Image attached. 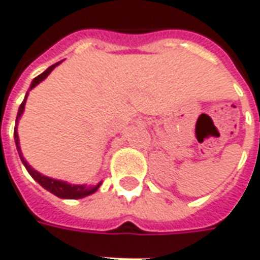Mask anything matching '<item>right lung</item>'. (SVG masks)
I'll use <instances>...</instances> for the list:
<instances>
[{
	"label": "right lung",
	"instance_id": "right-lung-1",
	"mask_svg": "<svg viewBox=\"0 0 260 260\" xmlns=\"http://www.w3.org/2000/svg\"><path fill=\"white\" fill-rule=\"evenodd\" d=\"M61 61L56 62V64H53L50 67L46 70L45 73H42L40 75H38L35 80L32 81V84L29 86V91L33 89L35 86L40 84L42 81L45 80L47 75L50 74L51 71L54 70V68L58 66ZM29 91L26 92V95H25V99H23V102L19 106V110H18V115H16V123H15V130H14V139H15V144H16V150L19 152V156H21L22 162L25 165V168L26 171L30 174L33 179L38 182L39 185L43 186L46 190H49L50 193L53 194H56L57 198L60 199H82L85 198V196H89L92 193H95L99 189V186L101 183H98L95 186H89V187H86V185H71V183H67V182H62V180H57V179H53V178H49V176H45V175L39 174L38 171H35V169L27 164V161L23 158L21 152V147H19V137H18V132H16V127H18V121L21 119L22 113H23V110H25V104H26V99H27V95H29Z\"/></svg>",
	"mask_w": 260,
	"mask_h": 260
}]
</instances>
